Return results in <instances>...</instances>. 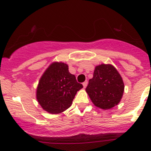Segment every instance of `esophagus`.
<instances>
[{"instance_id":"obj_1","label":"esophagus","mask_w":151,"mask_h":151,"mask_svg":"<svg viewBox=\"0 0 151 151\" xmlns=\"http://www.w3.org/2000/svg\"><path fill=\"white\" fill-rule=\"evenodd\" d=\"M83 88H85L87 87V85H88V81H85L84 83H83Z\"/></svg>"}]
</instances>
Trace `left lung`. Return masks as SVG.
Instances as JSON below:
<instances>
[{
    "instance_id": "left-lung-1",
    "label": "left lung",
    "mask_w": 151,
    "mask_h": 151,
    "mask_svg": "<svg viewBox=\"0 0 151 151\" xmlns=\"http://www.w3.org/2000/svg\"><path fill=\"white\" fill-rule=\"evenodd\" d=\"M85 91L96 106L108 109L119 104L124 84L121 76L112 65L101 64L96 66L93 77L89 80Z\"/></svg>"
}]
</instances>
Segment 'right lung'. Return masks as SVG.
I'll list each match as a JSON object with an SVG mask.
<instances>
[{"label":"right lung","mask_w":151,"mask_h":151,"mask_svg":"<svg viewBox=\"0 0 151 151\" xmlns=\"http://www.w3.org/2000/svg\"><path fill=\"white\" fill-rule=\"evenodd\" d=\"M83 85L68 71V65L54 62L42 74L36 89V99L42 109L59 114L69 108Z\"/></svg>","instance_id":"obj_1"}]
</instances>
